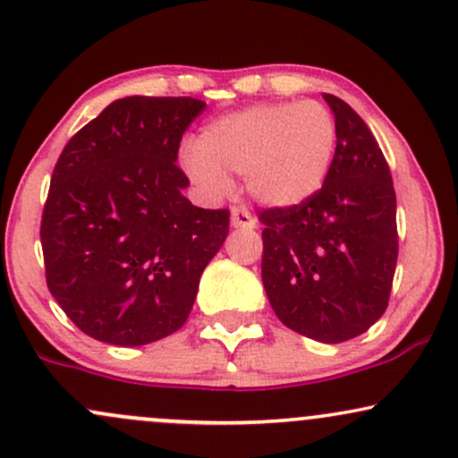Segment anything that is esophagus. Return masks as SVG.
I'll return each mask as SVG.
<instances>
[{
    "label": "esophagus",
    "mask_w": 458,
    "mask_h": 458,
    "mask_svg": "<svg viewBox=\"0 0 458 458\" xmlns=\"http://www.w3.org/2000/svg\"><path fill=\"white\" fill-rule=\"evenodd\" d=\"M230 221H233L234 228H243V230H252L256 225L254 215L250 213L248 208H243V206H234V208L230 210Z\"/></svg>",
    "instance_id": "34e87169"
}]
</instances>
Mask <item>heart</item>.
Masks as SVG:
<instances>
[{
	"label": "heart",
	"mask_w": 458,
	"mask_h": 458,
	"mask_svg": "<svg viewBox=\"0 0 458 458\" xmlns=\"http://www.w3.org/2000/svg\"><path fill=\"white\" fill-rule=\"evenodd\" d=\"M336 122L319 102H269L204 125L184 169L208 191H225V174H245L259 204L291 208L321 189L333 167Z\"/></svg>",
	"instance_id": "obj_1"
}]
</instances>
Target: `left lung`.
<instances>
[{
  "label": "left lung",
  "instance_id": "left-lung-1",
  "mask_svg": "<svg viewBox=\"0 0 458 458\" xmlns=\"http://www.w3.org/2000/svg\"><path fill=\"white\" fill-rule=\"evenodd\" d=\"M336 122L328 178L304 204L260 208L263 284L286 328L321 344L363 335L383 318L398 263L395 191L363 119L324 93Z\"/></svg>",
  "mask_w": 458,
  "mask_h": 458
}]
</instances>
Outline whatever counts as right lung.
I'll use <instances>...</instances> for the list:
<instances>
[{
    "label": "right lung",
    "mask_w": 458,
    "mask_h": 458,
    "mask_svg": "<svg viewBox=\"0 0 458 458\" xmlns=\"http://www.w3.org/2000/svg\"><path fill=\"white\" fill-rule=\"evenodd\" d=\"M193 98L132 95L64 145L41 219L45 278L93 339L145 345L182 328L206 265L228 237L225 208H198L175 165Z\"/></svg>",
    "instance_id": "1"
}]
</instances>
